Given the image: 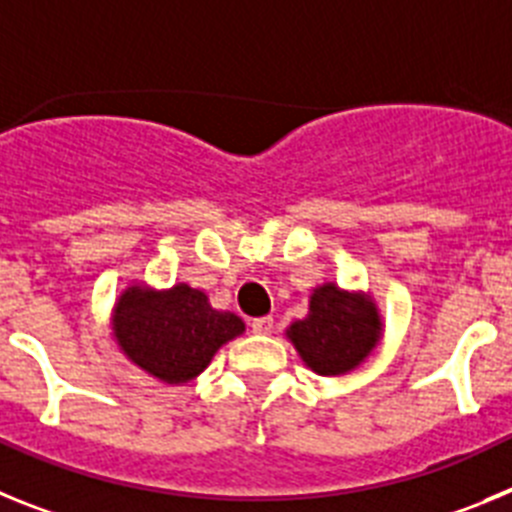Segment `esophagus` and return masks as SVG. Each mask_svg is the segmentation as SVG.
I'll return each mask as SVG.
<instances>
[{
	"label": "esophagus",
	"instance_id": "obj_1",
	"mask_svg": "<svg viewBox=\"0 0 512 512\" xmlns=\"http://www.w3.org/2000/svg\"><path fill=\"white\" fill-rule=\"evenodd\" d=\"M271 328H274V318H271V315H266V318H253L251 320V330H253V333H259V336H266V333H271Z\"/></svg>",
	"mask_w": 512,
	"mask_h": 512
}]
</instances>
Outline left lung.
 <instances>
[{"label": "left lung", "mask_w": 512, "mask_h": 512, "mask_svg": "<svg viewBox=\"0 0 512 512\" xmlns=\"http://www.w3.org/2000/svg\"><path fill=\"white\" fill-rule=\"evenodd\" d=\"M287 333L312 372L333 377L369 356L379 338V318L372 302L325 284L315 289L307 318Z\"/></svg>", "instance_id": "1"}]
</instances>
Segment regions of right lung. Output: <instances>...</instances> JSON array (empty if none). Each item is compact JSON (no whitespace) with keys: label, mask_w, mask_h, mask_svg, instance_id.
Returning <instances> with one entry per match:
<instances>
[{"label":"right lung","mask_w":512,"mask_h":512,"mask_svg":"<svg viewBox=\"0 0 512 512\" xmlns=\"http://www.w3.org/2000/svg\"><path fill=\"white\" fill-rule=\"evenodd\" d=\"M241 333L238 315L212 310L205 292L187 284L169 292L130 287L115 307V336L122 351L169 384L197 377L217 348Z\"/></svg>","instance_id":"1"}]
</instances>
